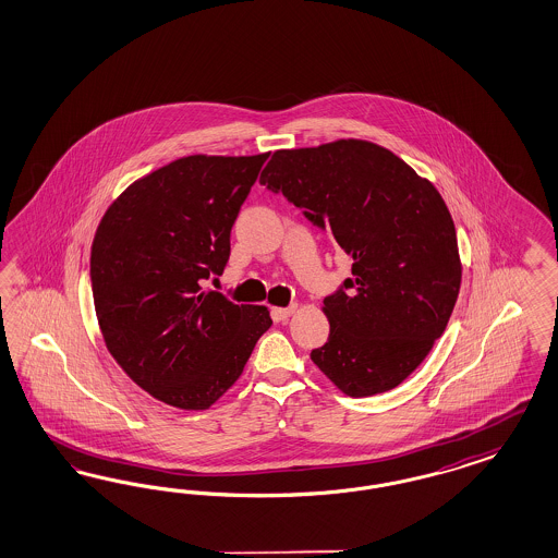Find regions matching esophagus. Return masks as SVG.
<instances>
[{"label":"esophagus","mask_w":558,"mask_h":558,"mask_svg":"<svg viewBox=\"0 0 558 558\" xmlns=\"http://www.w3.org/2000/svg\"><path fill=\"white\" fill-rule=\"evenodd\" d=\"M296 308L299 305H290V307H276L271 311V315H274V319L276 322H287L290 315H294L296 313Z\"/></svg>","instance_id":"34e87169"}]
</instances>
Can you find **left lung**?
<instances>
[{
    "mask_svg": "<svg viewBox=\"0 0 558 558\" xmlns=\"http://www.w3.org/2000/svg\"><path fill=\"white\" fill-rule=\"evenodd\" d=\"M354 259L324 299L329 338L311 352L350 398L404 381L441 338L461 284L453 218L437 187L366 140L271 154L259 177Z\"/></svg>",
    "mask_w": 558,
    "mask_h": 558,
    "instance_id": "8db88e82",
    "label": "left lung"
}]
</instances>
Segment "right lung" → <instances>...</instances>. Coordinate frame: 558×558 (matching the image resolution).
<instances>
[{
	"instance_id": "1",
	"label": "right lung",
	"mask_w": 558,
	"mask_h": 558,
	"mask_svg": "<svg viewBox=\"0 0 558 558\" xmlns=\"http://www.w3.org/2000/svg\"><path fill=\"white\" fill-rule=\"evenodd\" d=\"M269 153L192 154L134 181L100 218L90 280L107 350L153 398L206 410L241 377L268 307L204 289Z\"/></svg>"
}]
</instances>
